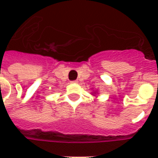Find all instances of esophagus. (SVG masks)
Masks as SVG:
<instances>
[{
  "label": "esophagus",
  "mask_w": 158,
  "mask_h": 158,
  "mask_svg": "<svg viewBox=\"0 0 158 158\" xmlns=\"http://www.w3.org/2000/svg\"><path fill=\"white\" fill-rule=\"evenodd\" d=\"M72 83H77V81H72Z\"/></svg>",
  "instance_id": "obj_1"
}]
</instances>
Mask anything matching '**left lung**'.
Returning a JSON list of instances; mask_svg holds the SVG:
<instances>
[{"label": "left lung", "mask_w": 158, "mask_h": 158, "mask_svg": "<svg viewBox=\"0 0 158 158\" xmlns=\"http://www.w3.org/2000/svg\"><path fill=\"white\" fill-rule=\"evenodd\" d=\"M91 94H92L93 96H96V95H97V94H98V92H97V90H93V92L91 93Z\"/></svg>", "instance_id": "left-lung-1"}]
</instances>
